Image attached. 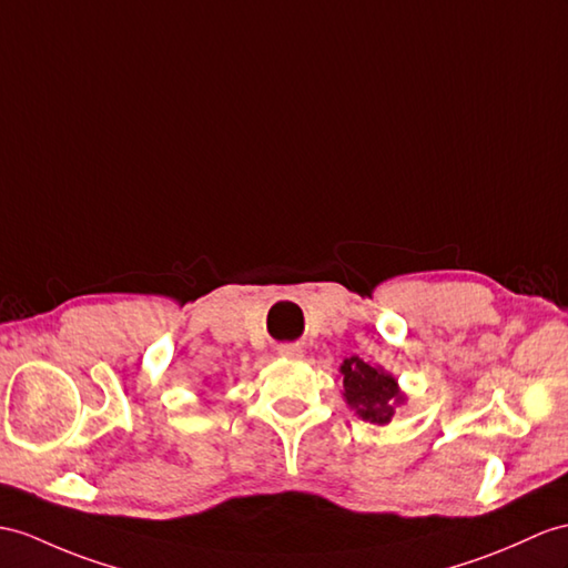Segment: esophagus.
<instances>
[{
    "mask_svg": "<svg viewBox=\"0 0 568 568\" xmlns=\"http://www.w3.org/2000/svg\"><path fill=\"white\" fill-rule=\"evenodd\" d=\"M280 354H282V356H301L303 349H301V344H282Z\"/></svg>",
    "mask_w": 568,
    "mask_h": 568,
    "instance_id": "esophagus-1",
    "label": "esophagus"
}]
</instances>
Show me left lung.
Here are the masks:
<instances>
[{
    "label": "left lung",
    "instance_id": "1",
    "mask_svg": "<svg viewBox=\"0 0 568 568\" xmlns=\"http://www.w3.org/2000/svg\"><path fill=\"white\" fill-rule=\"evenodd\" d=\"M339 371L344 376V399L358 417L373 424H388L395 414V403H403L390 373L366 364L358 356L344 358Z\"/></svg>",
    "mask_w": 568,
    "mask_h": 568
}]
</instances>
